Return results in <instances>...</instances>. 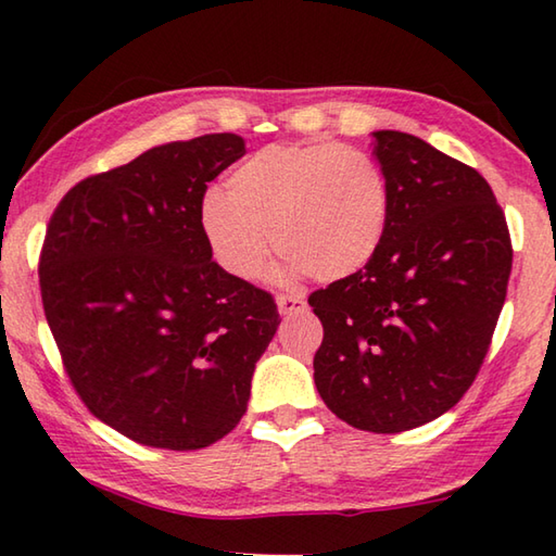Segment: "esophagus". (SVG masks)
Instances as JSON below:
<instances>
[{"label": "esophagus", "mask_w": 556, "mask_h": 556, "mask_svg": "<svg viewBox=\"0 0 556 556\" xmlns=\"http://www.w3.org/2000/svg\"><path fill=\"white\" fill-rule=\"evenodd\" d=\"M277 308L281 316H296L306 312V301L301 296H277Z\"/></svg>", "instance_id": "34e87169"}]
</instances>
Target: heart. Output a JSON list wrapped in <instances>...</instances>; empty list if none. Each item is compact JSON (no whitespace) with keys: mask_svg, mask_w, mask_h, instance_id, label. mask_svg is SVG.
Returning a JSON list of instances; mask_svg holds the SVG:
<instances>
[{"mask_svg":"<svg viewBox=\"0 0 556 556\" xmlns=\"http://www.w3.org/2000/svg\"><path fill=\"white\" fill-rule=\"evenodd\" d=\"M390 193L380 166L353 147L328 142L269 144L225 178V195L201 203V232L215 262L252 279L271 250H285L271 279L291 285L308 271L338 281L378 252Z\"/></svg>","mask_w":556,"mask_h":556,"instance_id":"1","label":"heart"}]
</instances>
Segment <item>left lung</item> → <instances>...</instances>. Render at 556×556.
Masks as SVG:
<instances>
[{"mask_svg": "<svg viewBox=\"0 0 556 556\" xmlns=\"http://www.w3.org/2000/svg\"><path fill=\"white\" fill-rule=\"evenodd\" d=\"M388 225L353 277L314 291L316 390L338 419L397 434L441 417L481 370L513 267L485 178L407 131H372Z\"/></svg>", "mask_w": 556, "mask_h": 556, "instance_id": "8db88e82", "label": "left lung"}]
</instances>
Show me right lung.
Wrapping results in <instances>:
<instances>
[{
    "label": "right lung",
    "instance_id": "1",
    "mask_svg": "<svg viewBox=\"0 0 556 556\" xmlns=\"http://www.w3.org/2000/svg\"><path fill=\"white\" fill-rule=\"evenodd\" d=\"M242 154L230 131L159 144L73 186L51 215L46 321L86 407L137 444L193 451L238 427L281 321L201 232L208 181Z\"/></svg>",
    "mask_w": 556,
    "mask_h": 556
}]
</instances>
